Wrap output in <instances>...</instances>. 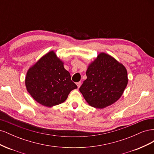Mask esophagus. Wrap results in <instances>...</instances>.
<instances>
[{
  "instance_id": "1",
  "label": "esophagus",
  "mask_w": 154,
  "mask_h": 154,
  "mask_svg": "<svg viewBox=\"0 0 154 154\" xmlns=\"http://www.w3.org/2000/svg\"><path fill=\"white\" fill-rule=\"evenodd\" d=\"M76 85H77V86H78V88H80V86H81V82H77V83H76Z\"/></svg>"
}]
</instances>
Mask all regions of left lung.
Here are the masks:
<instances>
[{"label":"left lung","mask_w":154,"mask_h":154,"mask_svg":"<svg viewBox=\"0 0 154 154\" xmlns=\"http://www.w3.org/2000/svg\"><path fill=\"white\" fill-rule=\"evenodd\" d=\"M80 91L91 106L103 109L118 101L128 83L127 69L111 56L99 54L88 66Z\"/></svg>","instance_id":"obj_1"}]
</instances>
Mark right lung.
<instances>
[{
	"instance_id": "add662e5",
	"label": "right lung",
	"mask_w": 154,
	"mask_h": 154,
	"mask_svg": "<svg viewBox=\"0 0 154 154\" xmlns=\"http://www.w3.org/2000/svg\"><path fill=\"white\" fill-rule=\"evenodd\" d=\"M27 91L36 101L51 107L63 103L77 85L53 51L42 57L27 72Z\"/></svg>"
}]
</instances>
